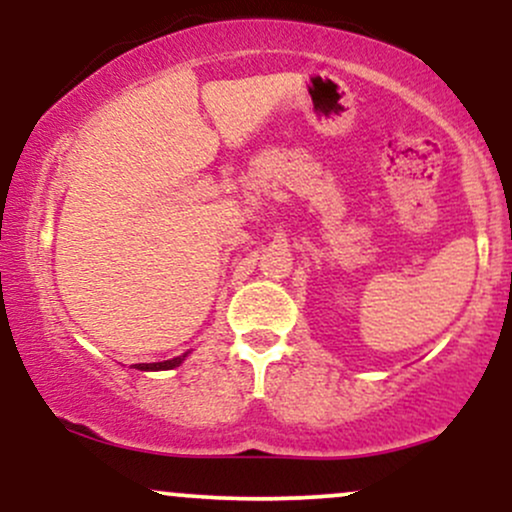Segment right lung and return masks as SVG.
I'll use <instances>...</instances> for the list:
<instances>
[{
    "label": "right lung",
    "instance_id": "obj_1",
    "mask_svg": "<svg viewBox=\"0 0 512 512\" xmlns=\"http://www.w3.org/2000/svg\"><path fill=\"white\" fill-rule=\"evenodd\" d=\"M182 361H185V356L170 358V361H161V363H137V368L139 370H170V368L180 366Z\"/></svg>",
    "mask_w": 512,
    "mask_h": 512
}]
</instances>
